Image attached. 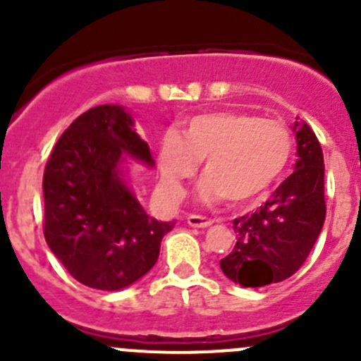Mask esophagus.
<instances>
[{
    "label": "esophagus",
    "instance_id": "1",
    "mask_svg": "<svg viewBox=\"0 0 361 361\" xmlns=\"http://www.w3.org/2000/svg\"><path fill=\"white\" fill-rule=\"evenodd\" d=\"M187 224L195 228H206L209 227V225H213V220H209V218L206 216H201V214H190V216L187 218Z\"/></svg>",
    "mask_w": 361,
    "mask_h": 361
}]
</instances>
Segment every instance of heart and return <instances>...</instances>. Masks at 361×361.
Here are the masks:
<instances>
[{
	"label": "heart",
	"mask_w": 361,
	"mask_h": 361,
	"mask_svg": "<svg viewBox=\"0 0 361 361\" xmlns=\"http://www.w3.org/2000/svg\"><path fill=\"white\" fill-rule=\"evenodd\" d=\"M288 127L278 120L243 111L201 113L185 122L181 136L167 133L160 143L159 166L171 197H180L204 160L201 197L246 204L269 190L292 157Z\"/></svg>",
	"instance_id": "heart-1"
}]
</instances>
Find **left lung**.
<instances>
[{"label": "left lung", "instance_id": "1", "mask_svg": "<svg viewBox=\"0 0 361 361\" xmlns=\"http://www.w3.org/2000/svg\"><path fill=\"white\" fill-rule=\"evenodd\" d=\"M295 171L253 214L234 220L235 246L220 260L224 274L245 288L293 276L311 253L325 224V164L318 137L295 120Z\"/></svg>", "mask_w": 361, "mask_h": 361}]
</instances>
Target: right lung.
Here are the masks:
<instances>
[{
    "instance_id": "obj_1",
    "label": "right lung",
    "mask_w": 361,
    "mask_h": 361,
    "mask_svg": "<svg viewBox=\"0 0 361 361\" xmlns=\"http://www.w3.org/2000/svg\"><path fill=\"white\" fill-rule=\"evenodd\" d=\"M127 155L155 166L130 113L103 104L73 120L43 173L47 245L76 281L104 292L143 278L176 224L143 209L123 167Z\"/></svg>"
}]
</instances>
